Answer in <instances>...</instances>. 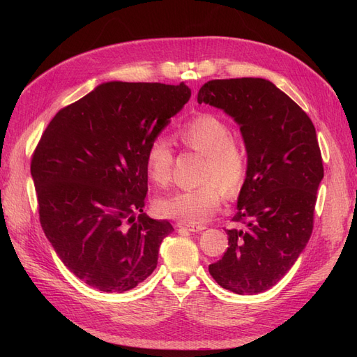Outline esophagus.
Segmentation results:
<instances>
[{"mask_svg": "<svg viewBox=\"0 0 357 357\" xmlns=\"http://www.w3.org/2000/svg\"><path fill=\"white\" fill-rule=\"evenodd\" d=\"M177 228H185L190 232H201L205 229L204 225H197V223H185V222H178Z\"/></svg>", "mask_w": 357, "mask_h": 357, "instance_id": "34e87169", "label": "esophagus"}]
</instances>
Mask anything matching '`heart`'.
Returning a JSON list of instances; mask_svg holds the SVG:
<instances>
[{"label":"heart","mask_w":357,"mask_h":357,"mask_svg":"<svg viewBox=\"0 0 357 357\" xmlns=\"http://www.w3.org/2000/svg\"><path fill=\"white\" fill-rule=\"evenodd\" d=\"M177 138L186 147L205 156L199 174L201 186L172 192L156 201L162 218L181 222H202L219 208L226 198L240 195L247 178L245 152L234 143L232 128L220 117L204 113L183 123ZM174 153L164 137H156L146 149L147 176L167 186L172 176Z\"/></svg>","instance_id":"heart-1"}]
</instances>
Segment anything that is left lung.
Segmentation results:
<instances>
[{
  "label": "left lung",
  "mask_w": 357,
  "mask_h": 357,
  "mask_svg": "<svg viewBox=\"0 0 357 357\" xmlns=\"http://www.w3.org/2000/svg\"><path fill=\"white\" fill-rule=\"evenodd\" d=\"M198 102L229 114L247 150V178L232 219L241 228L226 229L228 250L208 271L234 294H261L294 266L312 232L323 178L316 128L265 79L210 80Z\"/></svg>",
  "instance_id": "8db88e82"
}]
</instances>
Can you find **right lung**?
<instances>
[{
    "instance_id": "1",
    "label": "right lung",
    "mask_w": 357,
    "mask_h": 357,
    "mask_svg": "<svg viewBox=\"0 0 357 357\" xmlns=\"http://www.w3.org/2000/svg\"><path fill=\"white\" fill-rule=\"evenodd\" d=\"M189 98L185 83H102L43 132L31 160L41 228L91 287L122 294L155 271L174 228L143 213L146 149Z\"/></svg>"
}]
</instances>
